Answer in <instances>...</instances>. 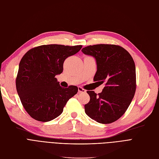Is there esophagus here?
Returning <instances> with one entry per match:
<instances>
[{"mask_svg": "<svg viewBox=\"0 0 159 159\" xmlns=\"http://www.w3.org/2000/svg\"><path fill=\"white\" fill-rule=\"evenodd\" d=\"M78 90H79V93H86V90L85 89H84L83 88H82L81 86H79L78 87Z\"/></svg>", "mask_w": 159, "mask_h": 159, "instance_id": "34e87169", "label": "esophagus"}]
</instances>
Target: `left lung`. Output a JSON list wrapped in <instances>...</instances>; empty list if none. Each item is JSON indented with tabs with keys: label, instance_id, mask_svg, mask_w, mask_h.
<instances>
[{
	"label": "left lung",
	"instance_id": "left-lung-1",
	"mask_svg": "<svg viewBox=\"0 0 159 159\" xmlns=\"http://www.w3.org/2000/svg\"><path fill=\"white\" fill-rule=\"evenodd\" d=\"M96 60L94 81L105 86L101 93L87 91L90 101L84 105L85 113L101 124L116 121L125 114L136 90L134 61L127 50L114 44L89 45L82 49Z\"/></svg>",
	"mask_w": 159,
	"mask_h": 159
}]
</instances>
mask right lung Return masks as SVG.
<instances>
[{"instance_id": "obj_1", "label": "right lung", "mask_w": 159, "mask_h": 159, "mask_svg": "<svg viewBox=\"0 0 159 159\" xmlns=\"http://www.w3.org/2000/svg\"><path fill=\"white\" fill-rule=\"evenodd\" d=\"M83 46L43 45L30 49L19 64L16 86L20 101L34 120L46 122L60 116L66 102L78 92V87L60 86L55 76L63 72L68 57Z\"/></svg>"}]
</instances>
